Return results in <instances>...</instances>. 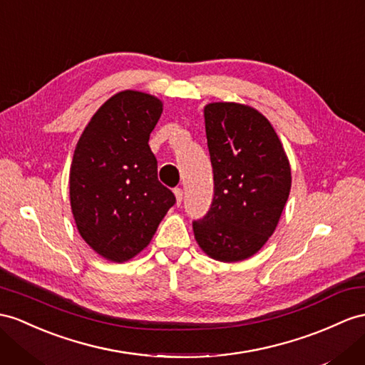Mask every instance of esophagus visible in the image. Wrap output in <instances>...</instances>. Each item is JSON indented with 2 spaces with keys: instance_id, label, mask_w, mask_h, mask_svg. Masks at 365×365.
<instances>
[{
  "instance_id": "esophagus-1",
  "label": "esophagus",
  "mask_w": 365,
  "mask_h": 365,
  "mask_svg": "<svg viewBox=\"0 0 365 365\" xmlns=\"http://www.w3.org/2000/svg\"><path fill=\"white\" fill-rule=\"evenodd\" d=\"M174 195H175L177 205H180V203H182V199H183V191H182V188H175V190H174Z\"/></svg>"
}]
</instances>
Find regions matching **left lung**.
<instances>
[{
    "label": "left lung",
    "instance_id": "obj_1",
    "mask_svg": "<svg viewBox=\"0 0 365 365\" xmlns=\"http://www.w3.org/2000/svg\"><path fill=\"white\" fill-rule=\"evenodd\" d=\"M205 129L214 174L208 212L192 222L210 257L239 262L273 235L292 188V170L269 121L239 103L205 106Z\"/></svg>",
    "mask_w": 365,
    "mask_h": 365
}]
</instances>
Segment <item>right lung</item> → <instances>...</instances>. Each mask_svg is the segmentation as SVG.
Wrapping results in <instances>:
<instances>
[{
  "instance_id": "1",
  "label": "right lung",
  "mask_w": 365,
  "mask_h": 365,
  "mask_svg": "<svg viewBox=\"0 0 365 365\" xmlns=\"http://www.w3.org/2000/svg\"><path fill=\"white\" fill-rule=\"evenodd\" d=\"M162 110V101L149 93L118 92L93 114L73 153V219L86 244L112 262L138 255L175 203L158 182L148 145Z\"/></svg>"
}]
</instances>
